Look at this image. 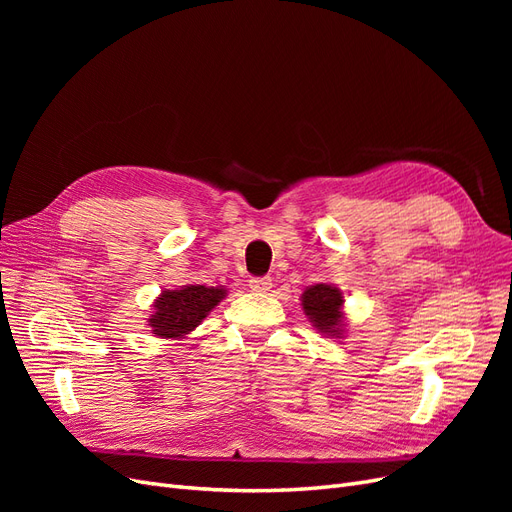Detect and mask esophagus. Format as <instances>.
<instances>
[{
  "mask_svg": "<svg viewBox=\"0 0 512 512\" xmlns=\"http://www.w3.org/2000/svg\"><path fill=\"white\" fill-rule=\"evenodd\" d=\"M247 286H250L254 292H267L271 290V277H252L250 282H247Z\"/></svg>",
  "mask_w": 512,
  "mask_h": 512,
  "instance_id": "obj_1",
  "label": "esophagus"
}]
</instances>
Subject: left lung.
Masks as SVG:
<instances>
[{"instance_id":"1","label":"left lung","mask_w":512,"mask_h":512,"mask_svg":"<svg viewBox=\"0 0 512 512\" xmlns=\"http://www.w3.org/2000/svg\"><path fill=\"white\" fill-rule=\"evenodd\" d=\"M344 292L335 284H314L307 286L301 294V309L312 322V327L327 335L342 339L346 335V312Z\"/></svg>"}]
</instances>
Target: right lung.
Returning a JSON list of instances; mask_svg holds the SVG:
<instances>
[{"label": "right lung", "mask_w": 512, "mask_h": 512, "mask_svg": "<svg viewBox=\"0 0 512 512\" xmlns=\"http://www.w3.org/2000/svg\"><path fill=\"white\" fill-rule=\"evenodd\" d=\"M224 286L185 284L177 290H162L151 305L147 327L153 337L183 339L226 299Z\"/></svg>", "instance_id": "1"}]
</instances>
